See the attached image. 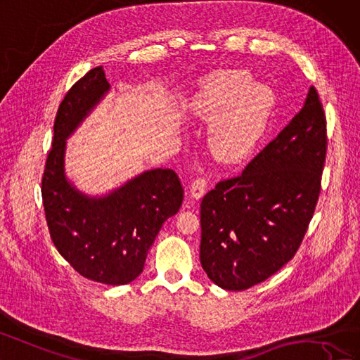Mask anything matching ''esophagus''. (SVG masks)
Wrapping results in <instances>:
<instances>
[{"instance_id": "34e87169", "label": "esophagus", "mask_w": 360, "mask_h": 360, "mask_svg": "<svg viewBox=\"0 0 360 360\" xmlns=\"http://www.w3.org/2000/svg\"><path fill=\"white\" fill-rule=\"evenodd\" d=\"M206 188H207V181L204 177H198L192 181L191 184V197L195 198V200H200L204 192H206Z\"/></svg>"}]
</instances>
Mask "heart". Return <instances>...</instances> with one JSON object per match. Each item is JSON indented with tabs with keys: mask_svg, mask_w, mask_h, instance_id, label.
<instances>
[{
	"mask_svg": "<svg viewBox=\"0 0 360 360\" xmlns=\"http://www.w3.org/2000/svg\"><path fill=\"white\" fill-rule=\"evenodd\" d=\"M239 70L215 71L200 82L191 112L212 120L207 143L222 163H238L256 148L273 116L276 96L269 87L251 83Z\"/></svg>",
	"mask_w": 360,
	"mask_h": 360,
	"instance_id": "1",
	"label": "heart"
}]
</instances>
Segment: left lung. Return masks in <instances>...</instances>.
Here are the masks:
<instances>
[{
    "label": "left lung",
    "mask_w": 360,
    "mask_h": 360,
    "mask_svg": "<svg viewBox=\"0 0 360 360\" xmlns=\"http://www.w3.org/2000/svg\"><path fill=\"white\" fill-rule=\"evenodd\" d=\"M326 115L315 87L301 110L238 177L201 201L200 260L222 289L245 290L294 257L321 191Z\"/></svg>",
    "instance_id": "obj_1"
}]
</instances>
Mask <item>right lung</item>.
<instances>
[{
	"instance_id": "obj_1",
	"label": "right lung",
	"mask_w": 360,
	"mask_h": 360,
	"mask_svg": "<svg viewBox=\"0 0 360 360\" xmlns=\"http://www.w3.org/2000/svg\"><path fill=\"white\" fill-rule=\"evenodd\" d=\"M110 91L103 66L77 82L59 105L42 177L45 218L57 251L80 276L120 286L138 277L163 222L179 212L183 188L172 169H150L101 197L65 172L66 139Z\"/></svg>"
}]
</instances>
